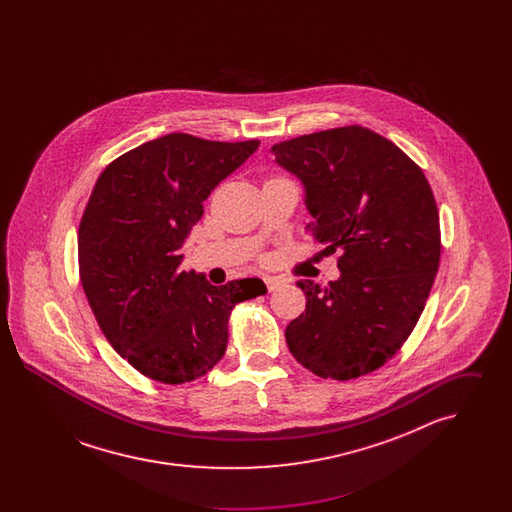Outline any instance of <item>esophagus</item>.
<instances>
[{
	"label": "esophagus",
	"instance_id": "1",
	"mask_svg": "<svg viewBox=\"0 0 512 512\" xmlns=\"http://www.w3.org/2000/svg\"><path fill=\"white\" fill-rule=\"evenodd\" d=\"M265 284H267L268 292H274V290H278L282 286V282L278 278H272V276L265 278Z\"/></svg>",
	"mask_w": 512,
	"mask_h": 512
}]
</instances>
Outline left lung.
I'll list each match as a JSON object with an SVG mask.
<instances>
[{
    "label": "left lung",
    "mask_w": 512,
    "mask_h": 512,
    "mask_svg": "<svg viewBox=\"0 0 512 512\" xmlns=\"http://www.w3.org/2000/svg\"><path fill=\"white\" fill-rule=\"evenodd\" d=\"M272 153L305 186L311 236L341 253L336 282H297L307 305L286 328L288 347L320 378L374 372L411 336L436 280L432 188L409 155L357 124L280 142Z\"/></svg>",
    "instance_id": "1"
}]
</instances>
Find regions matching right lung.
<instances>
[{
	"instance_id": "add662e5",
	"label": "right lung",
	"mask_w": 512,
	"mask_h": 512,
	"mask_svg": "<svg viewBox=\"0 0 512 512\" xmlns=\"http://www.w3.org/2000/svg\"><path fill=\"white\" fill-rule=\"evenodd\" d=\"M259 144L172 132L99 174L78 226L80 282L103 336L151 380L207 374L226 351L232 309L267 293L259 278L213 286L180 270L203 201Z\"/></svg>"
}]
</instances>
